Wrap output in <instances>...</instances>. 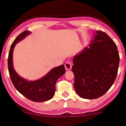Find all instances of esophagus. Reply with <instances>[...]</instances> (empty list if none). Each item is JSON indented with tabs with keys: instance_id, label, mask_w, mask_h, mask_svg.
Segmentation results:
<instances>
[{
	"instance_id": "esophagus-1",
	"label": "esophagus",
	"mask_w": 126,
	"mask_h": 126,
	"mask_svg": "<svg viewBox=\"0 0 126 126\" xmlns=\"http://www.w3.org/2000/svg\"><path fill=\"white\" fill-rule=\"evenodd\" d=\"M72 64L70 63H66L65 64V67L66 70H70L72 69Z\"/></svg>"
}]
</instances>
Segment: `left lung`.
<instances>
[{"label": "left lung", "instance_id": "left-lung-1", "mask_svg": "<svg viewBox=\"0 0 126 126\" xmlns=\"http://www.w3.org/2000/svg\"><path fill=\"white\" fill-rule=\"evenodd\" d=\"M89 47L73 58L74 87L81 98L96 99L114 83L118 73L119 54L114 41L105 32L96 31Z\"/></svg>", "mask_w": 126, "mask_h": 126}]
</instances>
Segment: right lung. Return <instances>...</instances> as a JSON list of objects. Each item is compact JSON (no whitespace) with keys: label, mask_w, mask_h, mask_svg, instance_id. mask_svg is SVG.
I'll return each mask as SVG.
<instances>
[{"label":"right lung","mask_w":126,"mask_h":126,"mask_svg":"<svg viewBox=\"0 0 126 126\" xmlns=\"http://www.w3.org/2000/svg\"><path fill=\"white\" fill-rule=\"evenodd\" d=\"M30 33V31H25L12 43L8 54V68L11 79L16 90L28 99L36 102H41L48 101L53 97L56 81L64 74L65 69L63 65L54 67L41 79L33 81H29L18 75L13 67V51L16 44Z\"/></svg>","instance_id":"1"}]
</instances>
